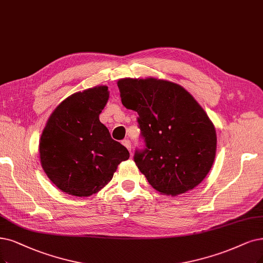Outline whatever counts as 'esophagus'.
I'll use <instances>...</instances> for the list:
<instances>
[{"label": "esophagus", "mask_w": 263, "mask_h": 263, "mask_svg": "<svg viewBox=\"0 0 263 263\" xmlns=\"http://www.w3.org/2000/svg\"><path fill=\"white\" fill-rule=\"evenodd\" d=\"M122 144L124 145V146L128 148L129 151H130V153H131V142L129 141V140H123L122 141Z\"/></svg>", "instance_id": "obj_1"}]
</instances>
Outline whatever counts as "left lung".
I'll list each match as a JSON object with an SVG mask.
<instances>
[{
	"label": "left lung",
	"mask_w": 263,
	"mask_h": 263,
	"mask_svg": "<svg viewBox=\"0 0 263 263\" xmlns=\"http://www.w3.org/2000/svg\"><path fill=\"white\" fill-rule=\"evenodd\" d=\"M125 108L139 114L146 148L134 161L151 185L177 196L196 187L210 171L217 152L215 125L183 86L156 78L117 82Z\"/></svg>",
	"instance_id": "obj_1"
}]
</instances>
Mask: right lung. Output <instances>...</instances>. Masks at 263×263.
I'll return each instance as SVG.
<instances>
[{
  "mask_svg": "<svg viewBox=\"0 0 263 263\" xmlns=\"http://www.w3.org/2000/svg\"><path fill=\"white\" fill-rule=\"evenodd\" d=\"M108 99L106 85L73 93L56 107L41 134V166L47 178L69 195L87 197L101 191L118 164L130 157L100 121Z\"/></svg>",
  "mask_w": 263,
  "mask_h": 263,
  "instance_id": "right-lung-1",
  "label": "right lung"
}]
</instances>
